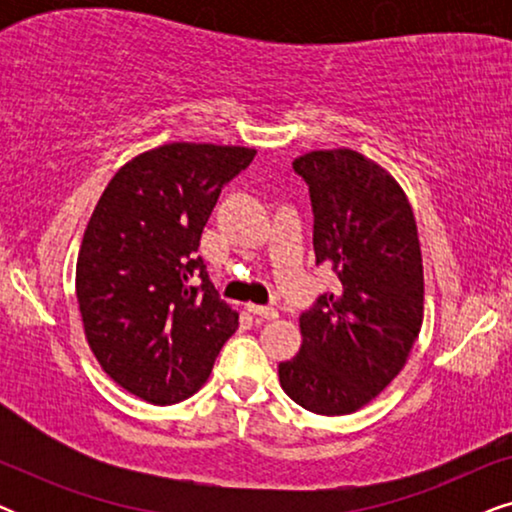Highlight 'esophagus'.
<instances>
[{"instance_id": "obj_1", "label": "esophagus", "mask_w": 512, "mask_h": 512, "mask_svg": "<svg viewBox=\"0 0 512 512\" xmlns=\"http://www.w3.org/2000/svg\"><path fill=\"white\" fill-rule=\"evenodd\" d=\"M247 312L254 314L256 319L261 321H275L279 317V312L275 310V307H265V305H247Z\"/></svg>"}]
</instances>
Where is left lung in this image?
Instances as JSON below:
<instances>
[{"mask_svg":"<svg viewBox=\"0 0 512 512\" xmlns=\"http://www.w3.org/2000/svg\"><path fill=\"white\" fill-rule=\"evenodd\" d=\"M310 186L314 256L338 286L300 314L303 345L279 363V384L317 415H352L391 384L424 319L417 221L401 184L359 151L293 160Z\"/></svg>","mask_w":512,"mask_h":512,"instance_id":"8db88e82","label":"left lung"}]
</instances>
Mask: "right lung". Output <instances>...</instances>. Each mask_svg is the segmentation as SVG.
I'll use <instances>...</instances> for the list:
<instances>
[{"mask_svg": "<svg viewBox=\"0 0 512 512\" xmlns=\"http://www.w3.org/2000/svg\"><path fill=\"white\" fill-rule=\"evenodd\" d=\"M256 156L247 146L170 142L128 160L104 188L76 261L88 347L118 387L172 405L207 382L237 312L198 256L221 188ZM200 276V287L190 277Z\"/></svg>", "mask_w": 512, "mask_h": 512, "instance_id": "add662e5", "label": "right lung"}]
</instances>
